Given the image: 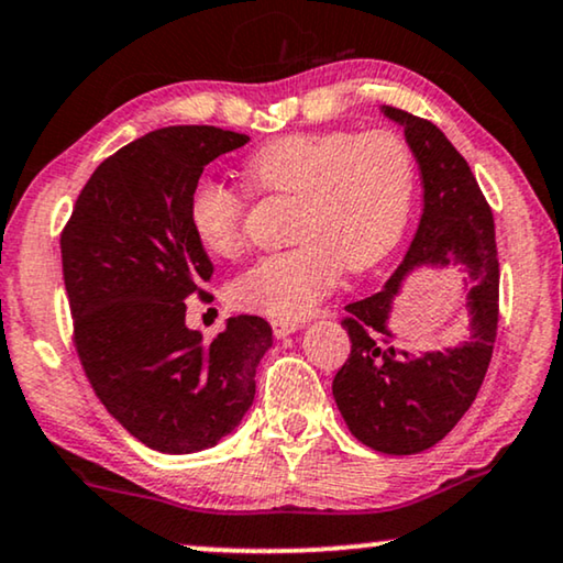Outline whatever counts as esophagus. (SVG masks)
<instances>
[{"label":"esophagus","instance_id":"1","mask_svg":"<svg viewBox=\"0 0 563 563\" xmlns=\"http://www.w3.org/2000/svg\"><path fill=\"white\" fill-rule=\"evenodd\" d=\"M269 324H273L275 336H288V334H294L303 327L301 321H294V319H273Z\"/></svg>","mask_w":563,"mask_h":563}]
</instances>
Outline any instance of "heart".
Wrapping results in <instances>:
<instances>
[{
	"label": "heart",
	"mask_w": 563,
	"mask_h": 563,
	"mask_svg": "<svg viewBox=\"0 0 563 563\" xmlns=\"http://www.w3.org/2000/svg\"><path fill=\"white\" fill-rule=\"evenodd\" d=\"M257 192L294 195L290 250L260 257L231 283L239 309L277 319L306 317L344 267L363 273L399 244L417 190L415 154L399 133L301 131L267 141L244 159ZM244 198L203 177L187 198V223L211 257H236Z\"/></svg>",
	"instance_id": "heart-1"
}]
</instances>
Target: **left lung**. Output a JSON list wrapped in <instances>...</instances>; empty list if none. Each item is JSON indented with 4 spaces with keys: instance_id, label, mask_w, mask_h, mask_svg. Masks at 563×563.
<instances>
[{
    "instance_id": "left-lung-1",
    "label": "left lung",
    "mask_w": 563,
    "mask_h": 563,
    "mask_svg": "<svg viewBox=\"0 0 563 563\" xmlns=\"http://www.w3.org/2000/svg\"><path fill=\"white\" fill-rule=\"evenodd\" d=\"M399 123L422 175V219L407 254L378 294L347 303L350 357L332 394L350 432L388 455L422 453L474 404L489 368L499 321L494 216L468 162L430 120L380 104ZM424 268H459L470 288V332L459 345L411 353L390 332L402 283Z\"/></svg>"
}]
</instances>
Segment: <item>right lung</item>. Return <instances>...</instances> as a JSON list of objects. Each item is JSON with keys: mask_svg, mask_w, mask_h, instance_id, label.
<instances>
[{"mask_svg": "<svg viewBox=\"0 0 563 563\" xmlns=\"http://www.w3.org/2000/svg\"><path fill=\"white\" fill-rule=\"evenodd\" d=\"M250 136L169 125L123 146L87 179L62 234L74 342L104 409L152 451L219 445L254 401V373L273 347L260 317H231L203 340L185 298L213 265L187 223V198L216 156Z\"/></svg>", "mask_w": 563, "mask_h": 563, "instance_id": "obj_1", "label": "right lung"}]
</instances>
